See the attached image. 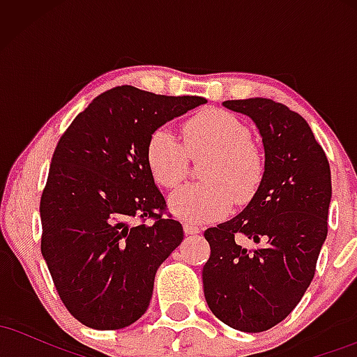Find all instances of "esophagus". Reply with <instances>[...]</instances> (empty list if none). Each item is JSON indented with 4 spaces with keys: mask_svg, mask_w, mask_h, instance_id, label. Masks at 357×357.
<instances>
[{
    "mask_svg": "<svg viewBox=\"0 0 357 357\" xmlns=\"http://www.w3.org/2000/svg\"><path fill=\"white\" fill-rule=\"evenodd\" d=\"M183 228H184V233H186V235H196V233L202 231V228H199L198 225L190 223V221H184Z\"/></svg>",
    "mask_w": 357,
    "mask_h": 357,
    "instance_id": "34e87169",
    "label": "esophagus"
}]
</instances>
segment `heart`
Masks as SVG:
<instances>
[{
	"label": "heart",
	"mask_w": 357,
	"mask_h": 357,
	"mask_svg": "<svg viewBox=\"0 0 357 357\" xmlns=\"http://www.w3.org/2000/svg\"><path fill=\"white\" fill-rule=\"evenodd\" d=\"M250 129L227 110L204 109L183 122L181 142L173 130L159 127L146 144V161L159 186L174 190L190 171L191 158L210 154L203 162L202 183L184 186L169 199L179 218L190 223H208L231 208L247 204L260 190L265 161L250 141Z\"/></svg>",
	"instance_id": "1"
}]
</instances>
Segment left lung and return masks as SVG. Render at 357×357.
Segmentation results:
<instances>
[{
	"label": "left lung",
	"instance_id": "obj_1",
	"mask_svg": "<svg viewBox=\"0 0 357 357\" xmlns=\"http://www.w3.org/2000/svg\"><path fill=\"white\" fill-rule=\"evenodd\" d=\"M223 105L257 124L265 176L240 215L204 231V298L227 326L261 333L284 321L312 282L327 236L331 167L305 119L287 105L260 97ZM243 239L254 247L241 248Z\"/></svg>",
	"mask_w": 357,
	"mask_h": 357
}]
</instances>
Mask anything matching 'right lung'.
I'll use <instances>...</instances> for the list:
<instances>
[{
  "instance_id": "obj_1",
  "label": "right lung",
  "mask_w": 357,
  "mask_h": 357,
  "mask_svg": "<svg viewBox=\"0 0 357 357\" xmlns=\"http://www.w3.org/2000/svg\"><path fill=\"white\" fill-rule=\"evenodd\" d=\"M202 104L122 85L96 97L61 134L40 199L42 255L84 326L122 329L149 307L155 272L184 235L147 166V139Z\"/></svg>"
}]
</instances>
